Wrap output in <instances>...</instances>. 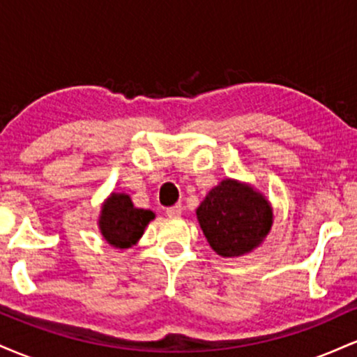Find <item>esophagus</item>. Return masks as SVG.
I'll use <instances>...</instances> for the list:
<instances>
[{
	"label": "esophagus",
	"mask_w": 357,
	"mask_h": 357,
	"mask_svg": "<svg viewBox=\"0 0 357 357\" xmlns=\"http://www.w3.org/2000/svg\"><path fill=\"white\" fill-rule=\"evenodd\" d=\"M181 211H183L181 204H173V206L166 208V215L167 216H179V215H181Z\"/></svg>",
	"instance_id": "34e87169"
}]
</instances>
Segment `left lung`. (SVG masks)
<instances>
[{
  "mask_svg": "<svg viewBox=\"0 0 357 357\" xmlns=\"http://www.w3.org/2000/svg\"><path fill=\"white\" fill-rule=\"evenodd\" d=\"M199 227L221 257H238L264 241L272 227V208L247 184L225 179L196 210Z\"/></svg>",
  "mask_w": 357,
  "mask_h": 357,
  "instance_id": "left-lung-1",
  "label": "left lung"
}]
</instances>
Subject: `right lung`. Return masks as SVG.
<instances>
[{"mask_svg":"<svg viewBox=\"0 0 357 357\" xmlns=\"http://www.w3.org/2000/svg\"><path fill=\"white\" fill-rule=\"evenodd\" d=\"M154 218V213L136 208L127 195H116L102 206L100 231L104 238L116 248H129L141 238L146 225Z\"/></svg>","mask_w":357,"mask_h":357,"instance_id":"right-lung-1","label":"right lung"}]
</instances>
